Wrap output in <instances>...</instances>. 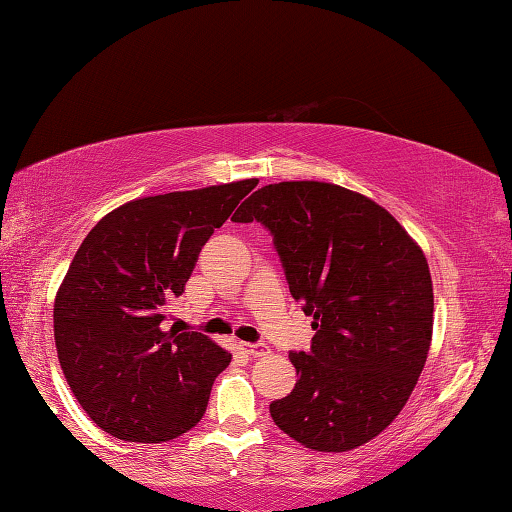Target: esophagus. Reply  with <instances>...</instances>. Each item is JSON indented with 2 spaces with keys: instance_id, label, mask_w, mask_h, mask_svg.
Here are the masks:
<instances>
[{
  "instance_id": "1",
  "label": "esophagus",
  "mask_w": 512,
  "mask_h": 512,
  "mask_svg": "<svg viewBox=\"0 0 512 512\" xmlns=\"http://www.w3.org/2000/svg\"><path fill=\"white\" fill-rule=\"evenodd\" d=\"M241 350L246 354H253V357H262V354L268 352L266 343H241Z\"/></svg>"
}]
</instances>
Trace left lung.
Instances as JSON below:
<instances>
[{
  "label": "left lung",
  "mask_w": 512,
  "mask_h": 512,
  "mask_svg": "<svg viewBox=\"0 0 512 512\" xmlns=\"http://www.w3.org/2000/svg\"><path fill=\"white\" fill-rule=\"evenodd\" d=\"M232 221L271 232L291 296L314 316L309 352L289 354L296 386L268 406L273 422L316 452L379 436L429 354L433 289L420 246L375 201L316 180L257 189Z\"/></svg>",
  "instance_id": "left-lung-1"
}]
</instances>
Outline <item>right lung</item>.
Wrapping results in <instances>:
<instances>
[{"instance_id": "right-lung-1", "label": "right lung", "mask_w": 512, "mask_h": 512, "mask_svg": "<svg viewBox=\"0 0 512 512\" xmlns=\"http://www.w3.org/2000/svg\"><path fill=\"white\" fill-rule=\"evenodd\" d=\"M257 180L140 198L94 225L56 293L60 368L83 411L128 443H167L201 422L230 352L167 327L198 253Z\"/></svg>"}]
</instances>
